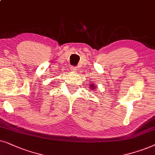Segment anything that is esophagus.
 <instances>
[{
  "instance_id": "esophagus-1",
  "label": "esophagus",
  "mask_w": 155,
  "mask_h": 155,
  "mask_svg": "<svg viewBox=\"0 0 155 155\" xmlns=\"http://www.w3.org/2000/svg\"><path fill=\"white\" fill-rule=\"evenodd\" d=\"M71 70L72 71H76L77 70V67H71Z\"/></svg>"
}]
</instances>
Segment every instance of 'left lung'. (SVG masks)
<instances>
[{"label":"left lung","instance_id":"1","mask_svg":"<svg viewBox=\"0 0 155 155\" xmlns=\"http://www.w3.org/2000/svg\"><path fill=\"white\" fill-rule=\"evenodd\" d=\"M89 85H90V89L93 91H96V88H98V87H96V85H95L94 83H91V84H89Z\"/></svg>","mask_w":155,"mask_h":155}]
</instances>
